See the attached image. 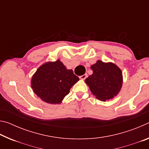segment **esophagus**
Returning a JSON list of instances; mask_svg holds the SVG:
<instances>
[{"label":"esophagus","instance_id":"1","mask_svg":"<svg viewBox=\"0 0 149 149\" xmlns=\"http://www.w3.org/2000/svg\"><path fill=\"white\" fill-rule=\"evenodd\" d=\"M87 77V75L86 74H85L83 75H80V76H79V78H80L81 79H83V80H84V79H86Z\"/></svg>","mask_w":149,"mask_h":149}]
</instances>
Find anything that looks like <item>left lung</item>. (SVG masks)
I'll use <instances>...</instances> for the list:
<instances>
[{"mask_svg":"<svg viewBox=\"0 0 149 149\" xmlns=\"http://www.w3.org/2000/svg\"><path fill=\"white\" fill-rule=\"evenodd\" d=\"M91 68L93 74L85 79V83L96 98L106 101L116 97L123 82L122 72L119 68L112 62L104 63L98 60Z\"/></svg>","mask_w":149,"mask_h":149,"instance_id":"8db88e82","label":"left lung"}]
</instances>
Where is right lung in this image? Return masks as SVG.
I'll list each match as a JSON object with an SVG mask.
<instances>
[{
    "instance_id": "1",
    "label": "right lung",
    "mask_w": 149,
    "mask_h": 149,
    "mask_svg": "<svg viewBox=\"0 0 149 149\" xmlns=\"http://www.w3.org/2000/svg\"><path fill=\"white\" fill-rule=\"evenodd\" d=\"M79 77L58 60L41 65L31 79V87L42 100L49 104H60L70 93Z\"/></svg>"
}]
</instances>
